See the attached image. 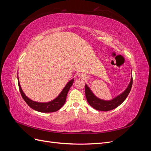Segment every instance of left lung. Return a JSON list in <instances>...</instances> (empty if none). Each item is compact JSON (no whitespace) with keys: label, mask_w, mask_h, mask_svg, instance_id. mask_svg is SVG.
<instances>
[{"label":"left lung","mask_w":151,"mask_h":151,"mask_svg":"<svg viewBox=\"0 0 151 151\" xmlns=\"http://www.w3.org/2000/svg\"><path fill=\"white\" fill-rule=\"evenodd\" d=\"M132 83H133V80H132V76L131 77V80L130 84L127 88L125 90V91L118 95L116 98H113L110 101H105L101 99L98 98L93 93L92 91L89 89V87L85 85V94L86 97L88 101V103L92 106L93 108L97 109L99 111H108L111 110L118 107L125 101V99L129 95L130 91L131 90Z\"/></svg>","instance_id":"1"}]
</instances>
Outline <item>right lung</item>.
I'll return each instance as SVG.
<instances>
[{
	"label": "right lung",
	"instance_id": "add662e5",
	"mask_svg": "<svg viewBox=\"0 0 151 151\" xmlns=\"http://www.w3.org/2000/svg\"><path fill=\"white\" fill-rule=\"evenodd\" d=\"M18 81H19V79H18ZM73 83H74V79L68 82L64 87V88H63V90L61 91L60 94H59L55 99H54L52 101L47 103H39L34 101L33 100L30 99L26 96L25 94L23 93V91H22L21 87L20 86L19 81H18V86H19V91L22 98H23L25 102L28 104L29 107L39 112L51 113L58 111V109H60L63 106V104H65L66 101L67 93L68 92V91H69L70 87L72 86Z\"/></svg>",
	"mask_w": 151,
	"mask_h": 151
}]
</instances>
